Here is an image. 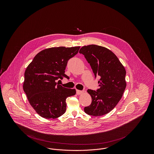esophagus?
<instances>
[{"label":"esophagus","mask_w":154,"mask_h":154,"mask_svg":"<svg viewBox=\"0 0 154 154\" xmlns=\"http://www.w3.org/2000/svg\"><path fill=\"white\" fill-rule=\"evenodd\" d=\"M82 93H83V91H80V90H78V89L76 90V94H77V95H81V94H82Z\"/></svg>","instance_id":"esophagus-1"}]
</instances>
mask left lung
I'll return each mask as SVG.
<instances>
[{
	"label": "left lung",
	"mask_w": 154,
	"mask_h": 154,
	"mask_svg": "<svg viewBox=\"0 0 154 154\" xmlns=\"http://www.w3.org/2000/svg\"><path fill=\"white\" fill-rule=\"evenodd\" d=\"M82 54L95 74L100 76L99 89L87 91L92 97L90 106L84 108L88 115L102 116L109 113L119 102L126 86V70L117 57L109 49L95 44L82 47Z\"/></svg>",
	"instance_id": "1"
}]
</instances>
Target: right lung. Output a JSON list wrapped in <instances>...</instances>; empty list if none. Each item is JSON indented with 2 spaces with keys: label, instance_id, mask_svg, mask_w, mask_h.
I'll use <instances>...</instances> for the list:
<instances>
[{
  "label": "right lung",
  "instance_id": "add662e5",
  "mask_svg": "<svg viewBox=\"0 0 154 154\" xmlns=\"http://www.w3.org/2000/svg\"><path fill=\"white\" fill-rule=\"evenodd\" d=\"M80 47H58L39 52L26 67L23 89L31 106L42 117L50 119L66 111V98L76 94L75 89L57 84L56 81L68 77L65 70L69 59Z\"/></svg>",
  "mask_w": 154,
  "mask_h": 154
}]
</instances>
